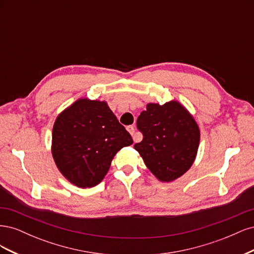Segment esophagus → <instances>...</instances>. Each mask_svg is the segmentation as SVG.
Listing matches in <instances>:
<instances>
[{
    "mask_svg": "<svg viewBox=\"0 0 254 254\" xmlns=\"http://www.w3.org/2000/svg\"><path fill=\"white\" fill-rule=\"evenodd\" d=\"M127 130H128V132H129L130 134H131V135L133 136V134H134V131H135L134 126H128V127H127ZM133 141H134V142H136V141H137L135 136H133Z\"/></svg>",
    "mask_w": 254,
    "mask_h": 254,
    "instance_id": "obj_1",
    "label": "esophagus"
}]
</instances>
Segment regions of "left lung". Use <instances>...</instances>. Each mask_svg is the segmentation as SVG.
<instances>
[{"label": "left lung", "instance_id": "obj_1", "mask_svg": "<svg viewBox=\"0 0 254 254\" xmlns=\"http://www.w3.org/2000/svg\"><path fill=\"white\" fill-rule=\"evenodd\" d=\"M143 140L134 145L146 166L161 181L179 178L193 164L200 133L179 103L148 104L136 120Z\"/></svg>", "mask_w": 254, "mask_h": 254}]
</instances>
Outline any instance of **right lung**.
Instances as JSON below:
<instances>
[{
  "mask_svg": "<svg viewBox=\"0 0 254 254\" xmlns=\"http://www.w3.org/2000/svg\"><path fill=\"white\" fill-rule=\"evenodd\" d=\"M132 143L108 105L84 98L57 118L52 152L68 181L79 188H92L104 179L117 152Z\"/></svg>",
  "mask_w": 254,
  "mask_h": 254,
  "instance_id": "1",
  "label": "right lung"
}]
</instances>
